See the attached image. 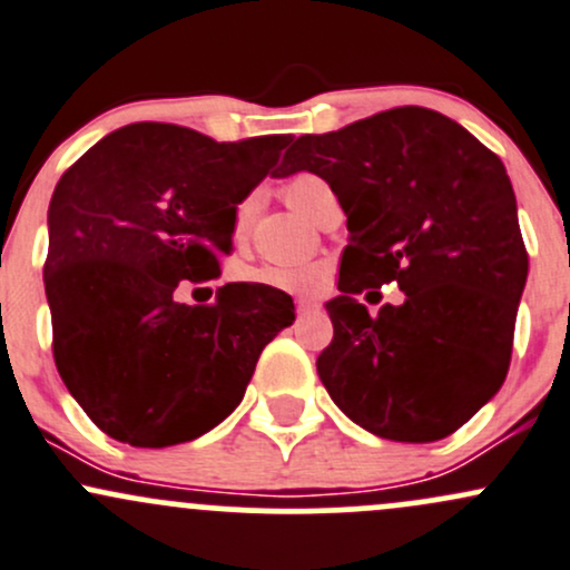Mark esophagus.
Instances as JSON below:
<instances>
[{"label":"esophagus","mask_w":570,"mask_h":570,"mask_svg":"<svg viewBox=\"0 0 570 570\" xmlns=\"http://www.w3.org/2000/svg\"><path fill=\"white\" fill-rule=\"evenodd\" d=\"M311 311H316V303H311V299H297V314H311Z\"/></svg>","instance_id":"esophagus-1"}]
</instances>
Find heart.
<instances>
[{"label": "heart", "instance_id": "obj_1", "mask_svg": "<svg viewBox=\"0 0 570 570\" xmlns=\"http://www.w3.org/2000/svg\"><path fill=\"white\" fill-rule=\"evenodd\" d=\"M333 191L324 178H318L316 173H297L292 175L284 184V197L297 214L308 216L314 214L318 199L327 197ZM254 197H246L237 203L235 208V237H246L248 227H252L254 218ZM237 278L246 281V284H259L271 286V289H284V292H299V295H314L324 286V278H327V271L322 265H254L243 267L237 273Z\"/></svg>", "mask_w": 570, "mask_h": 570}]
</instances>
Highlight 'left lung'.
<instances>
[{"mask_svg": "<svg viewBox=\"0 0 570 570\" xmlns=\"http://www.w3.org/2000/svg\"><path fill=\"white\" fill-rule=\"evenodd\" d=\"M299 170L327 180L348 227L318 379L367 433L452 435L503 386L528 281L503 161L458 121L409 105L297 137L278 178ZM390 279L406 299L371 317L355 295Z\"/></svg>", "mask_w": 570, "mask_h": 570, "instance_id": "left-lung-1", "label": "left lung"}]
</instances>
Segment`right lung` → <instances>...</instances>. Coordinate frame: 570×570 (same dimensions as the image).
<instances>
[{
  "mask_svg": "<svg viewBox=\"0 0 570 570\" xmlns=\"http://www.w3.org/2000/svg\"><path fill=\"white\" fill-rule=\"evenodd\" d=\"M289 146L216 142L175 124H129L61 175L48 208L46 297L59 376L102 433L140 449L199 438L240 405L262 348L295 322L271 286L175 299L233 252L235 208Z\"/></svg>",
  "mask_w": 570,
  "mask_h": 570,
  "instance_id": "add662e5",
  "label": "right lung"
}]
</instances>
